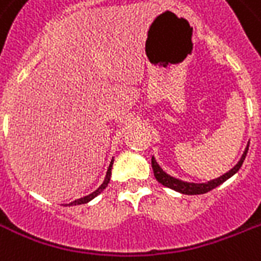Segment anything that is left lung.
Listing matches in <instances>:
<instances>
[{
  "label": "left lung",
  "instance_id": "8db88e82",
  "mask_svg": "<svg viewBox=\"0 0 261 261\" xmlns=\"http://www.w3.org/2000/svg\"><path fill=\"white\" fill-rule=\"evenodd\" d=\"M248 149H249V145L246 146L245 152L242 154L241 160L238 162L232 170H230L228 172H226L224 175H222L220 178L214 179V180H211L208 184H188V182H182V180H179V179H175L170 175H167L164 171L159 167V164L156 163V160L152 157V168H153V174H154V178L157 179V182L159 184H162L163 186H166V188H170L172 190H176L179 193H184V194H204V193L211 192L212 189L218 188L219 185H222L223 182H226L230 176L236 174L237 171L240 170L242 166V163L245 160L246 153H248Z\"/></svg>",
  "mask_w": 261,
  "mask_h": 261
}]
</instances>
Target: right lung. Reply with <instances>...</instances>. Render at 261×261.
<instances>
[{"mask_svg": "<svg viewBox=\"0 0 261 261\" xmlns=\"http://www.w3.org/2000/svg\"><path fill=\"white\" fill-rule=\"evenodd\" d=\"M112 164H113V160L111 162V164H109V168H108V172H107V176H105V180L102 182V185H101V186H99V188L95 190V192H93L91 194H89V196H86V197H82V198H79V200H75V201L69 202V204H67V205H81V204H86V202H89L90 200H93L94 197L98 196L99 193L102 192V190H104V189L108 186L109 179H111V174H112V172H111V171H112Z\"/></svg>", "mask_w": 261, "mask_h": 261, "instance_id": "1", "label": "right lung"}]
</instances>
